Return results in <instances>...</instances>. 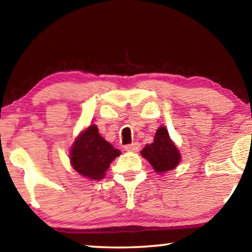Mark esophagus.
<instances>
[{
    "instance_id": "34e87169",
    "label": "esophagus",
    "mask_w": 252,
    "mask_h": 252,
    "mask_svg": "<svg viewBox=\"0 0 252 252\" xmlns=\"http://www.w3.org/2000/svg\"><path fill=\"white\" fill-rule=\"evenodd\" d=\"M140 149V144L138 142H132L125 146V150L126 151H138Z\"/></svg>"
}]
</instances>
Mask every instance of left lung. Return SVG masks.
Returning a JSON list of instances; mask_svg holds the SVG:
<instances>
[{"label": "left lung", "mask_w": 252, "mask_h": 252, "mask_svg": "<svg viewBox=\"0 0 252 252\" xmlns=\"http://www.w3.org/2000/svg\"><path fill=\"white\" fill-rule=\"evenodd\" d=\"M141 155L150 162L156 172L170 171L180 162V153L170 139L168 130L164 126L157 130L155 141L147 144Z\"/></svg>", "instance_id": "8db88e82"}]
</instances>
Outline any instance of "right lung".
<instances>
[{"instance_id":"1","label":"right lung","mask_w":252,"mask_h":252,"mask_svg":"<svg viewBox=\"0 0 252 252\" xmlns=\"http://www.w3.org/2000/svg\"><path fill=\"white\" fill-rule=\"evenodd\" d=\"M120 153L99 134L97 126L92 125L79 135L72 147L71 163L81 176L100 180Z\"/></svg>"}]
</instances>
